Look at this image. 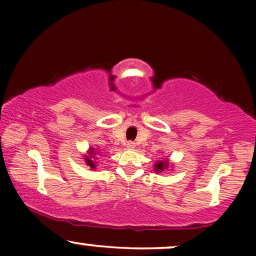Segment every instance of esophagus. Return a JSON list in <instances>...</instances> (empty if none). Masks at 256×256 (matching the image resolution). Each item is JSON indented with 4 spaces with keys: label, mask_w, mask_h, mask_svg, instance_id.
I'll return each mask as SVG.
<instances>
[{
    "label": "esophagus",
    "mask_w": 256,
    "mask_h": 256,
    "mask_svg": "<svg viewBox=\"0 0 256 256\" xmlns=\"http://www.w3.org/2000/svg\"><path fill=\"white\" fill-rule=\"evenodd\" d=\"M126 146H127V149H134L135 148V143L134 142H132V141H129V142H127V144H126Z\"/></svg>",
    "instance_id": "1"
}]
</instances>
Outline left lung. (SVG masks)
Instances as JSON below:
<instances>
[{
  "label": "left lung",
  "instance_id": "left-lung-1",
  "mask_svg": "<svg viewBox=\"0 0 256 256\" xmlns=\"http://www.w3.org/2000/svg\"><path fill=\"white\" fill-rule=\"evenodd\" d=\"M168 168H169V162H168V160L163 158V160H157L155 163V166H154V170L156 171V172H162V171L166 170Z\"/></svg>",
  "mask_w": 256,
  "mask_h": 256
}]
</instances>
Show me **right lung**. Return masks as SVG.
Masks as SVG:
<instances>
[{"instance_id":"add662e5","label":"right lung","mask_w":256,"mask_h":256,"mask_svg":"<svg viewBox=\"0 0 256 256\" xmlns=\"http://www.w3.org/2000/svg\"><path fill=\"white\" fill-rule=\"evenodd\" d=\"M99 150L96 149V148H90L88 149V156L85 155L84 156V160H85L87 166L90 168H92V169H96V155H99L98 154Z\"/></svg>"}]
</instances>
